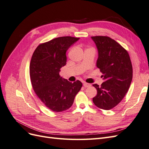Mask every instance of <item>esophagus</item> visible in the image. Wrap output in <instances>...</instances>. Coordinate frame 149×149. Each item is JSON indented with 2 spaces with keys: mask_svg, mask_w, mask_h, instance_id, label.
<instances>
[{
  "mask_svg": "<svg viewBox=\"0 0 149 149\" xmlns=\"http://www.w3.org/2000/svg\"><path fill=\"white\" fill-rule=\"evenodd\" d=\"M83 86L84 88H88V87L91 86V84H89V83H83Z\"/></svg>",
  "mask_w": 149,
  "mask_h": 149,
  "instance_id": "1",
  "label": "esophagus"
}]
</instances>
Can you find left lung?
<instances>
[{
  "label": "left lung",
  "instance_id": "1",
  "mask_svg": "<svg viewBox=\"0 0 149 149\" xmlns=\"http://www.w3.org/2000/svg\"><path fill=\"white\" fill-rule=\"evenodd\" d=\"M98 50L96 66L103 74L101 86L93 84L97 95L93 101L97 107L109 110L123 100L132 79V66L127 51L106 36L91 37Z\"/></svg>",
  "mask_w": 149,
  "mask_h": 149
}]
</instances>
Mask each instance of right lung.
Listing matches in <instances>:
<instances>
[{
    "label": "right lung",
    "mask_w": 149,
    "mask_h": 149,
    "mask_svg": "<svg viewBox=\"0 0 149 149\" xmlns=\"http://www.w3.org/2000/svg\"><path fill=\"white\" fill-rule=\"evenodd\" d=\"M79 39L68 36L54 38L40 44L31 56L30 76L33 89L40 101L53 112L68 109L82 87L80 81L72 83L59 74L66 64V51Z\"/></svg>",
    "instance_id": "obj_1"
}]
</instances>
